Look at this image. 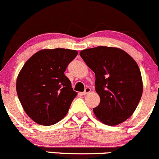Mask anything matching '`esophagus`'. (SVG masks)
Instances as JSON below:
<instances>
[{"label": "esophagus", "instance_id": "1", "mask_svg": "<svg viewBox=\"0 0 159 159\" xmlns=\"http://www.w3.org/2000/svg\"><path fill=\"white\" fill-rule=\"evenodd\" d=\"M90 91H91L90 88H89V87H86V89H85V91L82 93V95L85 96V95H86V94H88V93H90Z\"/></svg>", "mask_w": 159, "mask_h": 159}]
</instances>
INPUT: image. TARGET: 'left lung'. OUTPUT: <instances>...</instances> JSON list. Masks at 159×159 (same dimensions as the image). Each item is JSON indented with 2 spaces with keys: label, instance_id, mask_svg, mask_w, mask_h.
Instances as JSON below:
<instances>
[{
  "label": "left lung",
  "instance_id": "obj_1",
  "mask_svg": "<svg viewBox=\"0 0 159 159\" xmlns=\"http://www.w3.org/2000/svg\"><path fill=\"white\" fill-rule=\"evenodd\" d=\"M80 55L96 76L100 102L93 108L95 116L106 125L123 122L135 112L142 95V76L136 62L116 47L86 49Z\"/></svg>",
  "mask_w": 159,
  "mask_h": 159
}]
</instances>
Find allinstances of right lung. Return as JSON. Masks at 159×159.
I'll use <instances>...</instances> for the list:
<instances>
[{
	"label": "right lung",
	"instance_id": "add662e5",
	"mask_svg": "<svg viewBox=\"0 0 159 159\" xmlns=\"http://www.w3.org/2000/svg\"><path fill=\"white\" fill-rule=\"evenodd\" d=\"M78 52L68 49L42 50L27 60L17 79L19 100L36 123L51 125L67 114L76 97L64 72Z\"/></svg>",
	"mask_w": 159,
	"mask_h": 159
}]
</instances>
